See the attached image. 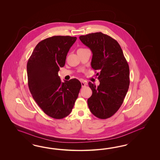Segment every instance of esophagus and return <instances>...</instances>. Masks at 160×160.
<instances>
[{
  "instance_id": "esophagus-1",
  "label": "esophagus",
  "mask_w": 160,
  "mask_h": 160,
  "mask_svg": "<svg viewBox=\"0 0 160 160\" xmlns=\"http://www.w3.org/2000/svg\"><path fill=\"white\" fill-rule=\"evenodd\" d=\"M81 84H82V87H86V83L85 82H84V80H81Z\"/></svg>"
}]
</instances>
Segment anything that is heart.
Segmentation results:
<instances>
[{"label": "heart", "instance_id": "b5f03b06", "mask_svg": "<svg viewBox=\"0 0 160 160\" xmlns=\"http://www.w3.org/2000/svg\"><path fill=\"white\" fill-rule=\"evenodd\" d=\"M80 49H83V48H79V49H78V50H80Z\"/></svg>", "mask_w": 160, "mask_h": 160}]
</instances>
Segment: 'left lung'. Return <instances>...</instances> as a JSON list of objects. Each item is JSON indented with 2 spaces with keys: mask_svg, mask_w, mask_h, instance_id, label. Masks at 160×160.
<instances>
[{
  "mask_svg": "<svg viewBox=\"0 0 160 160\" xmlns=\"http://www.w3.org/2000/svg\"><path fill=\"white\" fill-rule=\"evenodd\" d=\"M92 53V68L97 71L100 85L91 82L92 96L87 100L92 114L100 119L111 117L121 107L130 85V69L120 44L102 32L80 36Z\"/></svg>",
  "mask_w": 160,
  "mask_h": 160,
  "instance_id": "1",
  "label": "left lung"
}]
</instances>
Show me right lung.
<instances>
[{
  "mask_svg": "<svg viewBox=\"0 0 160 160\" xmlns=\"http://www.w3.org/2000/svg\"><path fill=\"white\" fill-rule=\"evenodd\" d=\"M76 39L70 36L44 39L36 45L27 64L28 86L32 97L45 114L55 119L70 114L82 87L78 79L62 82L58 75Z\"/></svg>",
  "mask_w": 160,
  "mask_h": 160,
  "instance_id": "1",
  "label": "right lung"
}]
</instances>
